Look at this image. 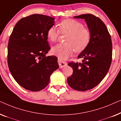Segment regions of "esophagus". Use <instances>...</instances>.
Segmentation results:
<instances>
[{
  "instance_id": "esophagus-1",
  "label": "esophagus",
  "mask_w": 121,
  "mask_h": 121,
  "mask_svg": "<svg viewBox=\"0 0 121 121\" xmlns=\"http://www.w3.org/2000/svg\"><path fill=\"white\" fill-rule=\"evenodd\" d=\"M58 63L59 68H63L64 67H65V66L67 65V63L63 62L62 60H61L60 59H58Z\"/></svg>"
}]
</instances>
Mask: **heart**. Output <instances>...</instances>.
Segmentation results:
<instances>
[{"instance_id": "obj_1", "label": "heart", "mask_w": 121, "mask_h": 121, "mask_svg": "<svg viewBox=\"0 0 121 121\" xmlns=\"http://www.w3.org/2000/svg\"><path fill=\"white\" fill-rule=\"evenodd\" d=\"M59 30L62 34H67L66 43H59L51 49L52 54L62 60H65L73 54L84 51L90 43L91 32L84 28V25L74 19H68L61 21L58 24ZM59 31L54 26L49 27L47 32V37L51 42H55L59 35Z\"/></svg>"}]
</instances>
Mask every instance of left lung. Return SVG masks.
Returning a JSON list of instances; mask_svg holds the SVG:
<instances>
[{"instance_id":"left-lung-1","label":"left lung","mask_w":121,"mask_h":121,"mask_svg":"<svg viewBox=\"0 0 121 121\" xmlns=\"http://www.w3.org/2000/svg\"><path fill=\"white\" fill-rule=\"evenodd\" d=\"M85 20L91 32V40L78 58L82 63H69L73 69L67 82L72 89L84 91L97 86L106 75L112 61L111 38L105 24L99 17L90 14L74 16Z\"/></svg>"}]
</instances>
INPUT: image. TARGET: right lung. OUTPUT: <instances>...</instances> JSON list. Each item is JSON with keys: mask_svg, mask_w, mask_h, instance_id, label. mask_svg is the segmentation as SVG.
<instances>
[{"mask_svg": "<svg viewBox=\"0 0 121 121\" xmlns=\"http://www.w3.org/2000/svg\"><path fill=\"white\" fill-rule=\"evenodd\" d=\"M54 18L41 14L24 17L15 26L8 46V63L16 82L26 90L39 91L47 86L58 68L57 58L50 50L47 32Z\"/></svg>", "mask_w": 121, "mask_h": 121, "instance_id": "1", "label": "right lung"}]
</instances>
